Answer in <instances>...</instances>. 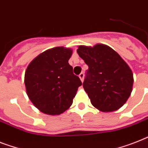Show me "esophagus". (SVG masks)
<instances>
[{"label":"esophagus","instance_id":"obj_1","mask_svg":"<svg viewBox=\"0 0 148 148\" xmlns=\"http://www.w3.org/2000/svg\"><path fill=\"white\" fill-rule=\"evenodd\" d=\"M79 78H80V79H81V81L83 82V80H84V77H85V75H84V73H81L80 74H79Z\"/></svg>","mask_w":148,"mask_h":148}]
</instances>
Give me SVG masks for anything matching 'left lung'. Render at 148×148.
Segmentation results:
<instances>
[{
	"label": "left lung",
	"instance_id": "8db88e82",
	"mask_svg": "<svg viewBox=\"0 0 148 148\" xmlns=\"http://www.w3.org/2000/svg\"><path fill=\"white\" fill-rule=\"evenodd\" d=\"M77 53L88 66L83 88L94 107L103 112L120 108L132 91L131 69L114 50L104 45L79 46Z\"/></svg>",
	"mask_w": 148,
	"mask_h": 148
}]
</instances>
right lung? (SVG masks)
Returning <instances> with one entry per match:
<instances>
[{
  "mask_svg": "<svg viewBox=\"0 0 148 148\" xmlns=\"http://www.w3.org/2000/svg\"><path fill=\"white\" fill-rule=\"evenodd\" d=\"M71 56V49L54 47L39 54L28 66L25 73L26 92L42 113L59 115L73 103L82 83L68 63Z\"/></svg>",
  "mask_w": 148,
  "mask_h": 148,
  "instance_id": "1",
  "label": "right lung"
}]
</instances>
